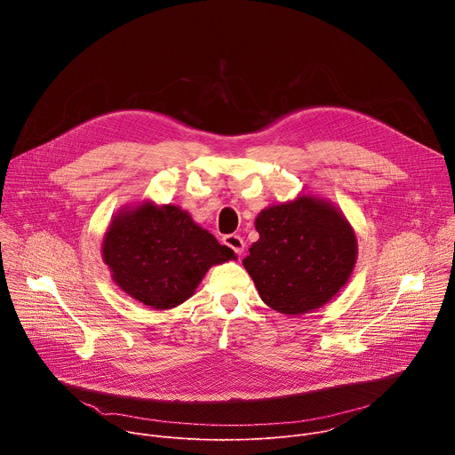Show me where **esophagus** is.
Wrapping results in <instances>:
<instances>
[{
	"mask_svg": "<svg viewBox=\"0 0 455 455\" xmlns=\"http://www.w3.org/2000/svg\"><path fill=\"white\" fill-rule=\"evenodd\" d=\"M223 243H225L228 248H232L237 255H241V253H243V250H244V241H243V237H241V235L228 234V235H225V237H223Z\"/></svg>",
	"mask_w": 455,
	"mask_h": 455,
	"instance_id": "obj_1",
	"label": "esophagus"
}]
</instances>
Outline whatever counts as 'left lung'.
<instances>
[{"label":"left lung","mask_w":455,"mask_h":455,"mask_svg":"<svg viewBox=\"0 0 455 455\" xmlns=\"http://www.w3.org/2000/svg\"><path fill=\"white\" fill-rule=\"evenodd\" d=\"M259 239L243 267L263 302L295 316L328 304L347 284L358 257L356 234L331 202L300 194L263 209Z\"/></svg>","instance_id":"left-lung-1"}]
</instances>
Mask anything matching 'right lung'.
Masks as SVG:
<instances>
[{
  "label": "right lung",
  "instance_id": "obj_1",
  "mask_svg": "<svg viewBox=\"0 0 455 455\" xmlns=\"http://www.w3.org/2000/svg\"><path fill=\"white\" fill-rule=\"evenodd\" d=\"M102 259L124 293L153 309H172L194 295L211 267L235 253L187 211L146 200L113 216Z\"/></svg>",
  "mask_w": 455,
  "mask_h": 455
}]
</instances>
